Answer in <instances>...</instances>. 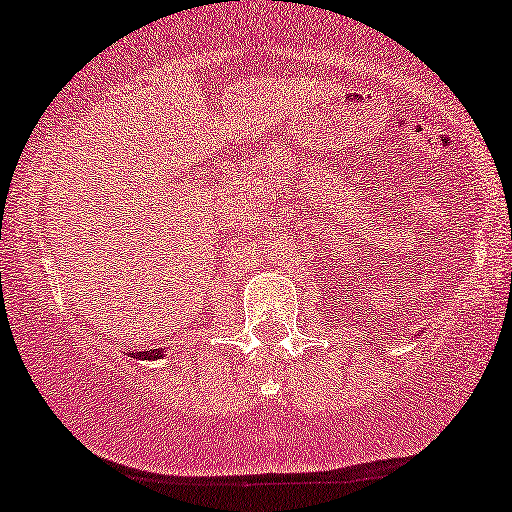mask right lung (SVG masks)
I'll return each mask as SVG.
<instances>
[{
    "label": "right lung",
    "instance_id": "right-lung-1",
    "mask_svg": "<svg viewBox=\"0 0 512 512\" xmlns=\"http://www.w3.org/2000/svg\"><path fill=\"white\" fill-rule=\"evenodd\" d=\"M164 355L162 348H155V350H144V352H132V357L135 359H160Z\"/></svg>",
    "mask_w": 512,
    "mask_h": 512
}]
</instances>
